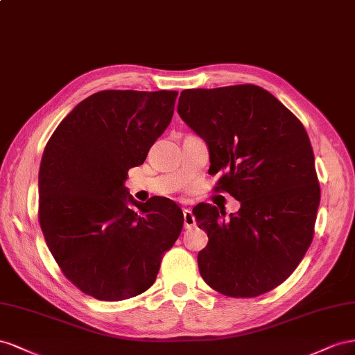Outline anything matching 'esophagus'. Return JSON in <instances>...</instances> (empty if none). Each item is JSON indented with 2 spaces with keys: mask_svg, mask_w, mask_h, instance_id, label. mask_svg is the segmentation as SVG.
<instances>
[{
  "mask_svg": "<svg viewBox=\"0 0 355 355\" xmlns=\"http://www.w3.org/2000/svg\"><path fill=\"white\" fill-rule=\"evenodd\" d=\"M183 216H184V227L186 229H191L196 225V220H195V216H193V212H191V209L186 208L183 211Z\"/></svg>",
  "mask_w": 355,
  "mask_h": 355,
  "instance_id": "obj_1",
  "label": "esophagus"
}]
</instances>
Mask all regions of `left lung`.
Here are the masks:
<instances>
[{"mask_svg": "<svg viewBox=\"0 0 355 355\" xmlns=\"http://www.w3.org/2000/svg\"><path fill=\"white\" fill-rule=\"evenodd\" d=\"M178 114L209 148L217 191L241 208L229 218L209 204L193 208L208 244L198 266L207 284L229 297H256L282 284L313 238L320 184L300 120L254 85L187 89Z\"/></svg>", "mask_w": 355, "mask_h": 355, "instance_id": "obj_1", "label": "left lung"}]
</instances>
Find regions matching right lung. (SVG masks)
<instances>
[{"instance_id":"add662e5","label":"right lung","mask_w":355,"mask_h":355,"mask_svg":"<svg viewBox=\"0 0 355 355\" xmlns=\"http://www.w3.org/2000/svg\"><path fill=\"white\" fill-rule=\"evenodd\" d=\"M177 95L101 90L74 107L44 148L38 220L46 244L64 275L98 300L148 290L183 229L175 202L141 204L125 187L128 171L144 164L171 123Z\"/></svg>"}]
</instances>
